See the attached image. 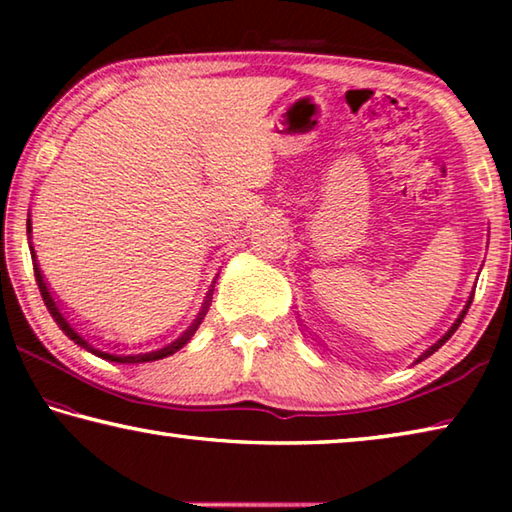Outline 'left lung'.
Wrapping results in <instances>:
<instances>
[{"label":"left lung","instance_id":"8db88e82","mask_svg":"<svg viewBox=\"0 0 512 512\" xmlns=\"http://www.w3.org/2000/svg\"><path fill=\"white\" fill-rule=\"evenodd\" d=\"M472 298H474V293H472V296H470V300H467V305H465V309L461 311V316H458V318H456V323H454L452 327H449V329H447V334H445V336H440V339H438L436 343H433L429 350H424V352H422V357L418 359V363H420L422 359H427V357H431V354H433V352H436L438 348H443V345H445V343H447L449 339H452V334L456 332V329H458V327H461V323H463V318H465V314H467V309H470V305H472Z\"/></svg>","mask_w":512,"mask_h":512}]
</instances>
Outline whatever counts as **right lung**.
I'll use <instances>...</instances> for the list:
<instances>
[{
	"label": "right lung",
	"mask_w": 512,
	"mask_h": 512,
	"mask_svg": "<svg viewBox=\"0 0 512 512\" xmlns=\"http://www.w3.org/2000/svg\"><path fill=\"white\" fill-rule=\"evenodd\" d=\"M27 235H31V219H27ZM29 248H31V255H33V262H36V253H33V244L29 241ZM33 271H36V282H38V289H40V296L45 300V305L49 309V314L54 316V320L58 323V327L63 329V332L72 339L76 345H81L92 354H97V357L106 359V361H115V363H146V361H158L164 357H171L173 352H178L183 345L192 339L194 332L198 329V325L203 323V318L207 314V309H210V300H212V291L207 293V298L203 302L201 311H198V316L194 318V323H189L183 332H178V336H173L171 341L162 343V345H128V343H101L99 339H94L88 332H83V329L76 327L72 323V318H69L60 305L54 298V293L49 291L47 282H45V275H42L38 262L33 264Z\"/></svg>",
	"instance_id": "1"
}]
</instances>
